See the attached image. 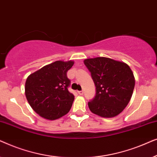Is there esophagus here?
I'll list each match as a JSON object with an SVG mask.
<instances>
[{
  "label": "esophagus",
  "instance_id": "1",
  "mask_svg": "<svg viewBox=\"0 0 157 157\" xmlns=\"http://www.w3.org/2000/svg\"><path fill=\"white\" fill-rule=\"evenodd\" d=\"M78 94H79V95H83V91H78Z\"/></svg>",
  "mask_w": 157,
  "mask_h": 157
}]
</instances>
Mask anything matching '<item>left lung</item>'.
Returning a JSON list of instances; mask_svg holds the SVG:
<instances>
[{
  "label": "left lung",
  "mask_w": 157,
  "mask_h": 157,
  "mask_svg": "<svg viewBox=\"0 0 157 157\" xmlns=\"http://www.w3.org/2000/svg\"><path fill=\"white\" fill-rule=\"evenodd\" d=\"M96 86V96L88 103L90 111L103 118L117 117L132 98L135 78L128 64L106 57L86 59Z\"/></svg>",
  "instance_id": "obj_1"
}]
</instances>
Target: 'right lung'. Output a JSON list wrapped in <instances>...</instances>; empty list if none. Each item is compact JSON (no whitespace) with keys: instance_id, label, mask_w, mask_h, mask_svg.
<instances>
[{"instance_id":"add662e5","label":"right lung","mask_w":157,"mask_h":157,"mask_svg":"<svg viewBox=\"0 0 157 157\" xmlns=\"http://www.w3.org/2000/svg\"><path fill=\"white\" fill-rule=\"evenodd\" d=\"M74 61H56L30 74L25 83L27 101L40 117L56 120L68 113L74 100L67 71Z\"/></svg>"}]
</instances>
